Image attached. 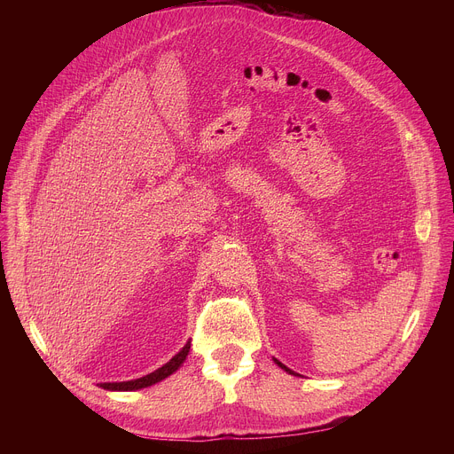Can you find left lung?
<instances>
[{
	"label": "left lung",
	"mask_w": 454,
	"mask_h": 454,
	"mask_svg": "<svg viewBox=\"0 0 454 454\" xmlns=\"http://www.w3.org/2000/svg\"><path fill=\"white\" fill-rule=\"evenodd\" d=\"M275 363H277V364H278V366H280V368H282V370H286V372H287V373H291V375H296V373H294V372H293V370H291V368H287V366H286V364H282V363H280V361H278V359H275Z\"/></svg>",
	"instance_id": "8db88e82"
}]
</instances>
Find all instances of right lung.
<instances>
[{"instance_id": "right-lung-1", "label": "right lung", "mask_w": 454, "mask_h": 454, "mask_svg": "<svg viewBox=\"0 0 454 454\" xmlns=\"http://www.w3.org/2000/svg\"><path fill=\"white\" fill-rule=\"evenodd\" d=\"M188 350H190V341L168 363H165L161 368L151 372L149 375H144V377L133 379V380H121V382H100L98 386L104 387V390H109V392H135V390H142V387L153 386V384L167 379L168 375H172L176 370H179V366L184 363V359L188 356Z\"/></svg>"}]
</instances>
